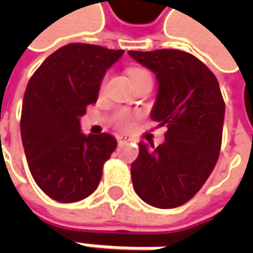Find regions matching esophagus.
<instances>
[{
    "label": "esophagus",
    "instance_id": "esophagus-1",
    "mask_svg": "<svg viewBox=\"0 0 253 253\" xmlns=\"http://www.w3.org/2000/svg\"><path fill=\"white\" fill-rule=\"evenodd\" d=\"M117 142L121 145V143H125V142H129V139L125 135H117Z\"/></svg>",
    "mask_w": 253,
    "mask_h": 253
}]
</instances>
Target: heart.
<instances>
[{
    "label": "heart",
    "instance_id": "b5f03b06",
    "mask_svg": "<svg viewBox=\"0 0 253 253\" xmlns=\"http://www.w3.org/2000/svg\"><path fill=\"white\" fill-rule=\"evenodd\" d=\"M129 76H131L132 82L135 83V82H138L142 77L149 76V73H148L146 70H143V69H131V70H129ZM104 85H105V79H102L101 85H100L101 90L104 88ZM131 115L126 111H120L115 115V118H114L115 124H117L118 126H121V128H128V126L131 125Z\"/></svg>",
    "mask_w": 253,
    "mask_h": 253
}]
</instances>
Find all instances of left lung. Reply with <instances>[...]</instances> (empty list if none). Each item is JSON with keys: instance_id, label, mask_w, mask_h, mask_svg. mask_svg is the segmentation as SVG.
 I'll use <instances>...</instances> for the list:
<instances>
[{"instance_id": "1", "label": "left lung", "mask_w": 253, "mask_h": 253, "mask_svg": "<svg viewBox=\"0 0 253 253\" xmlns=\"http://www.w3.org/2000/svg\"><path fill=\"white\" fill-rule=\"evenodd\" d=\"M158 79L151 118L168 126L165 142H139L131 165L135 193L149 206L174 209L196 196L218 161L225 104L217 77L196 56L176 49L128 52Z\"/></svg>"}]
</instances>
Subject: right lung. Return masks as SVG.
Wrapping results in <instances>:
<instances>
[{
    "label": "right lung",
    "mask_w": 253,
    "mask_h": 253,
    "mask_svg": "<svg viewBox=\"0 0 253 253\" xmlns=\"http://www.w3.org/2000/svg\"><path fill=\"white\" fill-rule=\"evenodd\" d=\"M122 54L97 44L69 43L50 54L26 85L22 145L32 177L50 199L80 201L100 184L117 141L110 133L84 135L80 117L97 101L104 74Z\"/></svg>",
    "instance_id": "add662e5"
}]
</instances>
